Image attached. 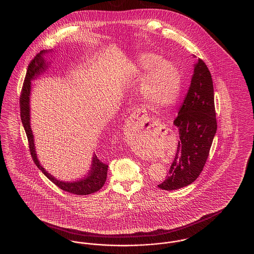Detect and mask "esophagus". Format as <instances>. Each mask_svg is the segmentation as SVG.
Returning a JSON list of instances; mask_svg holds the SVG:
<instances>
[{
    "label": "esophagus",
    "instance_id": "34e87169",
    "mask_svg": "<svg viewBox=\"0 0 254 254\" xmlns=\"http://www.w3.org/2000/svg\"><path fill=\"white\" fill-rule=\"evenodd\" d=\"M144 112V110L143 109H137L135 112H134V114H135V116L136 117H138L140 114H142ZM158 120H156L155 118H143V126H145L146 128H148V127H150L153 124H157Z\"/></svg>",
    "mask_w": 254,
    "mask_h": 254
}]
</instances>
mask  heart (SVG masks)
I'll list each match as a JSON object with an SVG mask.
<instances>
[{"mask_svg":"<svg viewBox=\"0 0 254 254\" xmlns=\"http://www.w3.org/2000/svg\"><path fill=\"white\" fill-rule=\"evenodd\" d=\"M130 75L135 82L144 81L141 92L145 102L153 108H168L178 99L182 78L179 69L154 53L139 56L130 65Z\"/></svg>","mask_w":254,"mask_h":254,"instance_id":"1","label":"heart"}]
</instances>
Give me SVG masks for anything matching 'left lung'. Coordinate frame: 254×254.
<instances>
[{"label": "left lung", "instance_id": "obj_1", "mask_svg": "<svg viewBox=\"0 0 254 254\" xmlns=\"http://www.w3.org/2000/svg\"><path fill=\"white\" fill-rule=\"evenodd\" d=\"M173 124L180 141L168 178L158 185L164 190L181 189L198 178L217 130L212 78L201 59L194 64L189 91Z\"/></svg>", "mask_w": 254, "mask_h": 254}]
</instances>
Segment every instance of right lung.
Returning <instances> with one entry per match:
<instances>
[{"instance_id": "add662e5", "label": "right lung", "mask_w": 254, "mask_h": 254, "mask_svg": "<svg viewBox=\"0 0 254 254\" xmlns=\"http://www.w3.org/2000/svg\"><path fill=\"white\" fill-rule=\"evenodd\" d=\"M49 51L42 50L39 54H37L36 57L29 64L25 78H24L21 97H20L21 120L27 136L30 154L33 158V161L36 164L38 169H41L42 172L49 178V180L53 184H55L58 188H60L61 190L69 193L76 194V195H88V194L94 193L100 189H102L103 186L105 185V182L107 180V175H108V168H109L107 164H104L102 161H100V159L97 157L95 153L93 154L91 168L88 171V173L80 180L73 182L61 181L56 179L54 176L49 174V172L43 168V166L40 164L37 158L36 149L34 145V137L30 127L29 98H30V90H31V80H34L41 73L47 70V68L49 67L48 63H46V60L44 59L43 56L44 54L48 53Z\"/></svg>"}]
</instances>
